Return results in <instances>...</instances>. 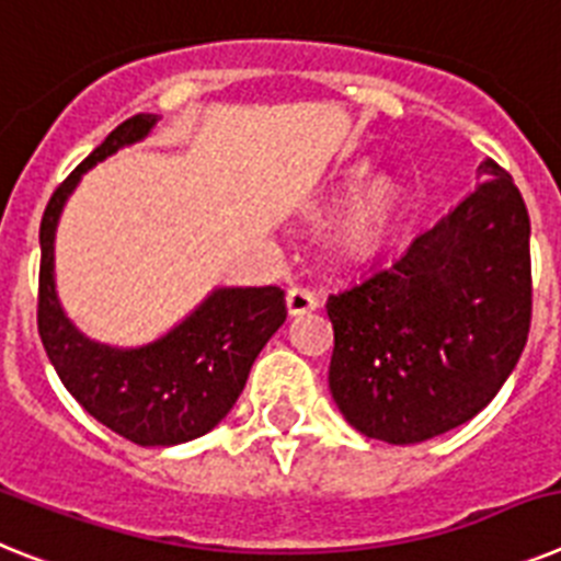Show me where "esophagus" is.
<instances>
[{
    "label": "esophagus",
    "instance_id": "esophagus-1",
    "mask_svg": "<svg viewBox=\"0 0 561 561\" xmlns=\"http://www.w3.org/2000/svg\"><path fill=\"white\" fill-rule=\"evenodd\" d=\"M286 309H289V314H306V311L320 309V297L304 286H291L286 291Z\"/></svg>",
    "mask_w": 561,
    "mask_h": 561
}]
</instances>
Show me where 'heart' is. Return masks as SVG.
Listing matches in <instances>:
<instances>
[{"label":"heart","mask_w":561,"mask_h":561,"mask_svg":"<svg viewBox=\"0 0 561 561\" xmlns=\"http://www.w3.org/2000/svg\"><path fill=\"white\" fill-rule=\"evenodd\" d=\"M365 173H368V168H351L342 180V191L359 185ZM396 207H399V187L388 176H376V180L365 182L351 196L348 205L342 207L340 219L334 221L331 238H334L336 250L351 257L374 252L381 244V238L388 236Z\"/></svg>","instance_id":"b5f03b06"}]
</instances>
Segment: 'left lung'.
<instances>
[{
	"label": "left lung",
	"instance_id": "obj_1",
	"mask_svg": "<svg viewBox=\"0 0 561 561\" xmlns=\"http://www.w3.org/2000/svg\"><path fill=\"white\" fill-rule=\"evenodd\" d=\"M455 210L390 266L331 295L329 388L351 427L421 444L497 396L531 329V221L512 173L483 160Z\"/></svg>",
	"mask_w": 561,
	"mask_h": 561
}]
</instances>
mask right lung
Segmentation results:
<instances>
[{
	"mask_svg": "<svg viewBox=\"0 0 561 561\" xmlns=\"http://www.w3.org/2000/svg\"><path fill=\"white\" fill-rule=\"evenodd\" d=\"M157 114H134L69 173L44 210L38 244V334L58 379L103 427L140 447H173L210 433L232 410L252 362L286 320L277 286H219L160 340L117 348L89 340L56 291V230L83 173L146 140Z\"/></svg>",
	"mask_w": 561,
	"mask_h": 561,
	"instance_id": "1",
	"label": "right lung"
}]
</instances>
